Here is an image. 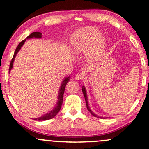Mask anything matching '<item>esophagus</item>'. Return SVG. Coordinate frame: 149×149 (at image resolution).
<instances>
[{"label":"esophagus","instance_id":"esophagus-1","mask_svg":"<svg viewBox=\"0 0 149 149\" xmlns=\"http://www.w3.org/2000/svg\"><path fill=\"white\" fill-rule=\"evenodd\" d=\"M84 76L83 73H78L75 76V79L77 80H82L84 78Z\"/></svg>","mask_w":149,"mask_h":149}]
</instances>
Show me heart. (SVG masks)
Wrapping results in <instances>:
<instances>
[{"label": "heart", "mask_w": 149, "mask_h": 149, "mask_svg": "<svg viewBox=\"0 0 149 149\" xmlns=\"http://www.w3.org/2000/svg\"><path fill=\"white\" fill-rule=\"evenodd\" d=\"M71 46L76 53L87 52L90 61L100 57L105 48V40L100 31L95 27H84L77 31L71 38Z\"/></svg>", "instance_id": "obj_1"}]
</instances>
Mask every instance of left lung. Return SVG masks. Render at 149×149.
<instances>
[{
    "label": "left lung",
    "mask_w": 149,
    "mask_h": 149,
    "mask_svg": "<svg viewBox=\"0 0 149 149\" xmlns=\"http://www.w3.org/2000/svg\"><path fill=\"white\" fill-rule=\"evenodd\" d=\"M82 93H83V94H84V98H85V102H86V108H87V109H88V111H89L90 113H91V114L92 115V116H95V117H97V118H100V117H98V116H97L96 115H95L93 113V112L91 111V109H89V107H88V102H87V96H86V90H85V88L84 87V86H82Z\"/></svg>",
    "instance_id": "obj_1"
}]
</instances>
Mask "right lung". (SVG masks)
<instances>
[{"label":"right lung","instance_id":"add662e5","mask_svg":"<svg viewBox=\"0 0 149 149\" xmlns=\"http://www.w3.org/2000/svg\"><path fill=\"white\" fill-rule=\"evenodd\" d=\"M42 33L40 32H38V31H36V32H33L31 33V34H30L29 36H27V38H40L42 37ZM26 39H24L22 41V42H20L19 44H18V47H17L16 49V51H15L14 52V56H13L12 61H11V63H10V65H9V72L10 71L11 69H12V67H13V63H14V58L16 57V55L17 54V53H18V51L20 50V49L21 48V47L23 45V44L25 42ZM69 81V77L68 78H65V80H64L63 82H62V84H61V88H60V91H59V95H58V102L57 103V105H56V107L54 109V110L48 113L47 114L45 115V116H43L42 117H40V118H36V120H38V121H44V120H49V119H52V118H54L56 115L58 114V113L59 112V111L61 110V106H62V104H63V95H64V93H65V86L67 85V82H68Z\"/></svg>","mask_w":149,"mask_h":149}]
</instances>
